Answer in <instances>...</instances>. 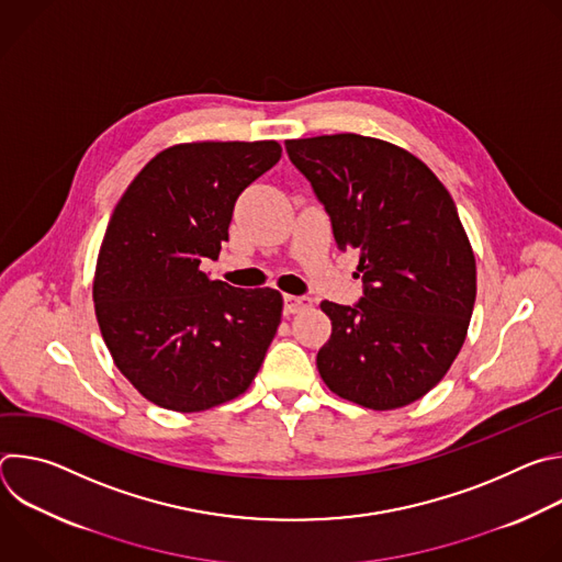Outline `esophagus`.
Listing matches in <instances>:
<instances>
[{"mask_svg": "<svg viewBox=\"0 0 562 562\" xmlns=\"http://www.w3.org/2000/svg\"><path fill=\"white\" fill-rule=\"evenodd\" d=\"M308 306H311V300L304 297V295H289V293L284 295V311L286 313H300Z\"/></svg>", "mask_w": 562, "mask_h": 562, "instance_id": "1", "label": "esophagus"}]
</instances>
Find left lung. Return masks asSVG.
Segmentation results:
<instances>
[{"label": "left lung", "instance_id": "obj_1", "mask_svg": "<svg viewBox=\"0 0 562 562\" xmlns=\"http://www.w3.org/2000/svg\"><path fill=\"white\" fill-rule=\"evenodd\" d=\"M284 146L364 282L356 306L319 302L331 338L317 371L349 403L407 407L453 364L475 302V256L456 204L423 159L391 142L338 133Z\"/></svg>", "mask_w": 562, "mask_h": 562}]
</instances>
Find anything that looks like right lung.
<instances>
[{
  "instance_id": "add662e5",
  "label": "right lung",
  "mask_w": 562,
  "mask_h": 562,
  "mask_svg": "<svg viewBox=\"0 0 562 562\" xmlns=\"http://www.w3.org/2000/svg\"><path fill=\"white\" fill-rule=\"evenodd\" d=\"M282 155L276 139L159 150L117 202L93 276L95 317L122 375L180 414L243 395L282 317L276 289H235L200 269L228 239L237 195Z\"/></svg>"
}]
</instances>
